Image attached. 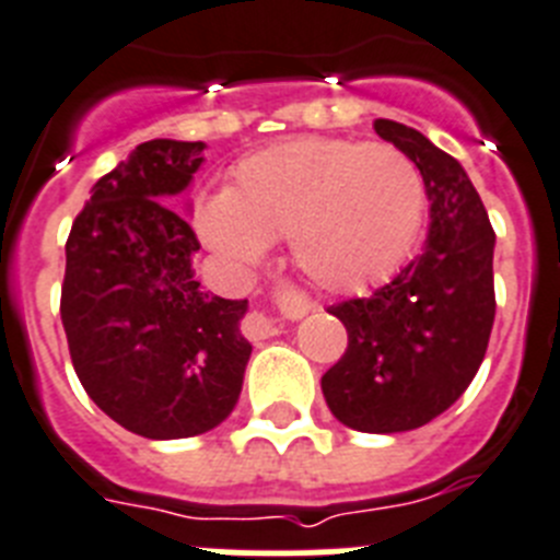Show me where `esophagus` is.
I'll list each match as a JSON object with an SVG mask.
<instances>
[{"instance_id": "obj_1", "label": "esophagus", "mask_w": 560, "mask_h": 560, "mask_svg": "<svg viewBox=\"0 0 560 560\" xmlns=\"http://www.w3.org/2000/svg\"><path fill=\"white\" fill-rule=\"evenodd\" d=\"M307 310H313V304H301L299 313H307ZM253 324H256V332L259 335H270L276 329V320L267 318V315H256V320H253Z\"/></svg>"}]
</instances>
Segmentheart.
Instances as JSON below:
<instances>
[{
  "instance_id": "b5f03b06",
  "label": "heart",
  "mask_w": 560,
  "mask_h": 560,
  "mask_svg": "<svg viewBox=\"0 0 560 560\" xmlns=\"http://www.w3.org/2000/svg\"><path fill=\"white\" fill-rule=\"evenodd\" d=\"M422 211L420 172L395 145L295 138L242 160L228 191L199 206L197 228L242 265L270 242H290L313 284L352 293L402 265Z\"/></svg>"
}]
</instances>
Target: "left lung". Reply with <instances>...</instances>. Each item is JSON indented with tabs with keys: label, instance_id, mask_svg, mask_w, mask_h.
Here are the masks:
<instances>
[{
	"label": "left lung",
	"instance_id": "1",
	"mask_svg": "<svg viewBox=\"0 0 560 560\" xmlns=\"http://www.w3.org/2000/svg\"><path fill=\"white\" fill-rule=\"evenodd\" d=\"M374 132L420 168L431 228L420 256L388 284L327 307L349 343L320 392L343 425L397 434L454 406L482 366L495 318V233L451 154L397 120H374Z\"/></svg>",
	"mask_w": 560,
	"mask_h": 560
}]
</instances>
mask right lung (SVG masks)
<instances>
[{
  "label": "right lung",
  "mask_w": 560,
  "mask_h": 560,
  "mask_svg": "<svg viewBox=\"0 0 560 560\" xmlns=\"http://www.w3.org/2000/svg\"><path fill=\"white\" fill-rule=\"evenodd\" d=\"M202 143L149 140L95 183L67 236L61 320L92 402L145 440L220 425L242 392L247 299L194 279L197 233L168 199L191 183Z\"/></svg>",
  "instance_id": "add662e5"
}]
</instances>
